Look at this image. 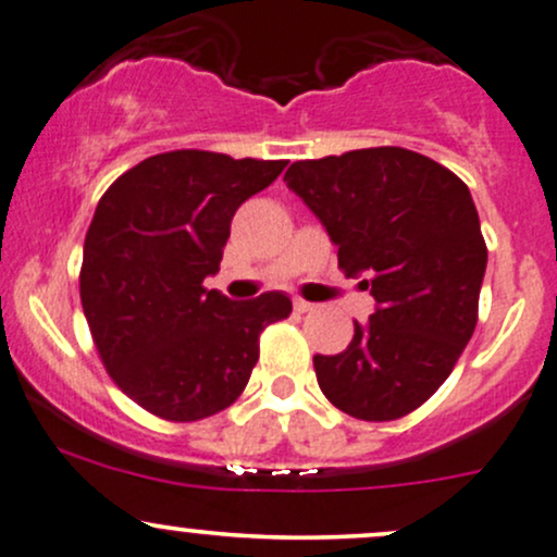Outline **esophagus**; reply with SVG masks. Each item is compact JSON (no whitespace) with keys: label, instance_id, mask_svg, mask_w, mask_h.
I'll return each mask as SVG.
<instances>
[{"label":"esophagus","instance_id":"1","mask_svg":"<svg viewBox=\"0 0 557 557\" xmlns=\"http://www.w3.org/2000/svg\"><path fill=\"white\" fill-rule=\"evenodd\" d=\"M294 309H296L298 314H304V312H312V309H314V304L304 301V298H296V301H294Z\"/></svg>","mask_w":557,"mask_h":557}]
</instances>
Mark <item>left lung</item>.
Segmentation results:
<instances>
[{"instance_id": "obj_1", "label": "left lung", "mask_w": 557, "mask_h": 557, "mask_svg": "<svg viewBox=\"0 0 557 557\" xmlns=\"http://www.w3.org/2000/svg\"><path fill=\"white\" fill-rule=\"evenodd\" d=\"M288 189L338 245V269L376 298L349 347L314 355L323 395L362 421L417 411L478 325L485 239L465 181L400 146L294 162Z\"/></svg>"}]
</instances>
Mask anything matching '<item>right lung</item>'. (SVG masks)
Segmentation results:
<instances>
[{"instance_id":"1","label":"right lung","mask_w":557,"mask_h":557,"mask_svg":"<svg viewBox=\"0 0 557 557\" xmlns=\"http://www.w3.org/2000/svg\"><path fill=\"white\" fill-rule=\"evenodd\" d=\"M285 160L178 149L122 173L98 200L79 298L101 362L131 400L168 421L230 408L259 360V336L294 309L280 290L230 301L219 272L232 215Z\"/></svg>"}]
</instances>
